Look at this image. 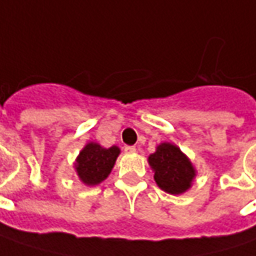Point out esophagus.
Returning <instances> with one entry per match:
<instances>
[{
	"label": "esophagus",
	"instance_id": "esophagus-1",
	"mask_svg": "<svg viewBox=\"0 0 256 256\" xmlns=\"http://www.w3.org/2000/svg\"><path fill=\"white\" fill-rule=\"evenodd\" d=\"M124 152L133 154V152H136V148H134V146H124Z\"/></svg>",
	"mask_w": 256,
	"mask_h": 256
}]
</instances>
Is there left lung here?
Segmentation results:
<instances>
[{"label":"left lung","instance_id":"obj_1","mask_svg":"<svg viewBox=\"0 0 256 256\" xmlns=\"http://www.w3.org/2000/svg\"><path fill=\"white\" fill-rule=\"evenodd\" d=\"M149 164L155 171V181L159 187L170 194L187 191L196 171L188 158L171 143H162L156 152L149 156Z\"/></svg>","mask_w":256,"mask_h":256}]
</instances>
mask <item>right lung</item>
<instances>
[{"instance_id":"1","label":"right lung","mask_w":256,"mask_h":256,"mask_svg":"<svg viewBox=\"0 0 256 256\" xmlns=\"http://www.w3.org/2000/svg\"><path fill=\"white\" fill-rule=\"evenodd\" d=\"M118 154L120 149L117 146L106 149L98 143H88L76 158L78 176L86 186H97L112 172Z\"/></svg>"}]
</instances>
